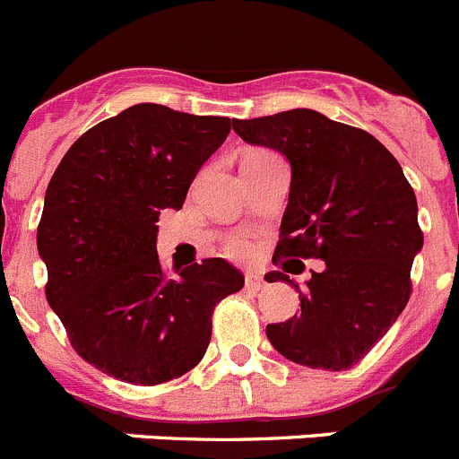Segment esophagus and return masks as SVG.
<instances>
[{
	"instance_id": "obj_1",
	"label": "esophagus",
	"mask_w": 459,
	"mask_h": 459,
	"mask_svg": "<svg viewBox=\"0 0 459 459\" xmlns=\"http://www.w3.org/2000/svg\"><path fill=\"white\" fill-rule=\"evenodd\" d=\"M246 287L250 289V291H262L264 287H266V280H264L259 273H247L246 275Z\"/></svg>"
}]
</instances>
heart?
Segmentation results:
<instances>
[{
  "label": "heart",
  "instance_id": "heart-1",
  "mask_svg": "<svg viewBox=\"0 0 459 459\" xmlns=\"http://www.w3.org/2000/svg\"><path fill=\"white\" fill-rule=\"evenodd\" d=\"M252 154H264V152H252ZM247 157H250V154H247ZM230 250H232L234 255H247L250 246H247L246 238H234L232 246H230Z\"/></svg>",
  "mask_w": 459,
  "mask_h": 459
}]
</instances>
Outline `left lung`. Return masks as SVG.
Returning <instances> with one entry per match:
<instances>
[{
  "label": "left lung",
  "instance_id": "8db88e82",
  "mask_svg": "<svg viewBox=\"0 0 459 459\" xmlns=\"http://www.w3.org/2000/svg\"><path fill=\"white\" fill-rule=\"evenodd\" d=\"M250 145L291 166L277 259H321L300 293V314L266 325L268 342L300 367L343 371L367 355L410 300V268L423 247L419 207L394 154L364 129L312 108L234 120Z\"/></svg>",
  "mask_w": 459,
  "mask_h": 459
}]
</instances>
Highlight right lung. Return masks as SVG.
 I'll list each match as a JSON object with an SVG mask.
<instances>
[{
  "instance_id": "right-lung-1",
  "label": "right lung",
  "mask_w": 459,
  "mask_h": 459,
  "mask_svg": "<svg viewBox=\"0 0 459 459\" xmlns=\"http://www.w3.org/2000/svg\"><path fill=\"white\" fill-rule=\"evenodd\" d=\"M230 129V117L134 104L79 136L52 175L36 237L45 293L79 357L107 376L161 385L191 371L213 307L243 289L221 257L166 277L157 255L159 213L182 209Z\"/></svg>"
}]
</instances>
